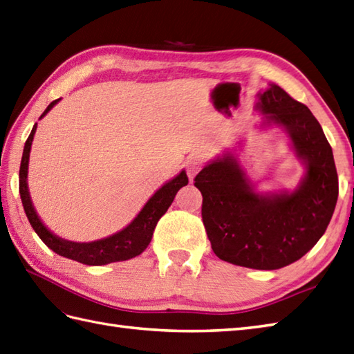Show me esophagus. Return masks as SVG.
Masks as SVG:
<instances>
[{"mask_svg": "<svg viewBox=\"0 0 354 354\" xmlns=\"http://www.w3.org/2000/svg\"><path fill=\"white\" fill-rule=\"evenodd\" d=\"M203 164H205V155L203 153H193L192 157H188L187 162H185L188 178L193 179L197 171L202 169Z\"/></svg>", "mask_w": 354, "mask_h": 354, "instance_id": "34e87169", "label": "esophagus"}]
</instances>
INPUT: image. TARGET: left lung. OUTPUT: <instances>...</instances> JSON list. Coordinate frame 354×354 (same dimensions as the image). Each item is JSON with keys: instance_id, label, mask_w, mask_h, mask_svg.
<instances>
[{"instance_id": "left-lung-1", "label": "left lung", "mask_w": 354, "mask_h": 354, "mask_svg": "<svg viewBox=\"0 0 354 354\" xmlns=\"http://www.w3.org/2000/svg\"><path fill=\"white\" fill-rule=\"evenodd\" d=\"M264 125L288 134L306 174L294 192L258 193L232 153L207 164L194 178L202 220L220 259L254 270H277L306 254L330 223L338 174L323 128L305 104L276 84L258 95Z\"/></svg>"}]
</instances>
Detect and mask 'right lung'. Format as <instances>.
Returning <instances> with one entry per match:
<instances>
[{"mask_svg":"<svg viewBox=\"0 0 354 354\" xmlns=\"http://www.w3.org/2000/svg\"><path fill=\"white\" fill-rule=\"evenodd\" d=\"M59 101L60 100H55L49 104L42 116L39 119H42ZM36 128H37V123L32 127L31 133L26 142V146H24V153L21 160V169H19V194H21V201L24 205V209H26L30 225L32 226V229H35V232L39 235L40 240H42L53 252L60 254V257L73 259L86 266H105V264H110V262L127 261V259L138 257V254L142 253L147 245H149L155 226H157L158 220L166 214V211L169 209L171 202H174L179 188H183L184 185L188 184L185 170H183L174 179H170L169 183L164 184L160 190L155 192V194L151 197V199L146 202L142 211L138 212L137 217L131 221L128 226L123 227L122 231L106 238H102V240H96L90 243L69 241V240H64V238H60L59 235H55L44 225V221L39 218L35 207H32L31 197L28 193V184H27L28 160H30L31 143H32V137H35V133H36Z\"/></svg>","mask_w":354,"mask_h":354,"instance_id":"1","label":"right lung"}]
</instances>
